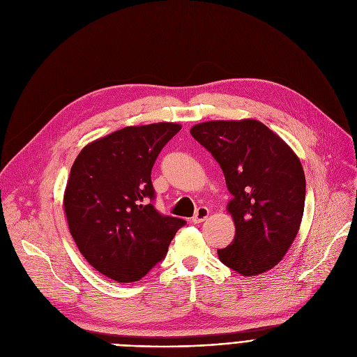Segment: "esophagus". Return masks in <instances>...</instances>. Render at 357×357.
<instances>
[{
    "instance_id": "obj_1",
    "label": "esophagus",
    "mask_w": 357,
    "mask_h": 357,
    "mask_svg": "<svg viewBox=\"0 0 357 357\" xmlns=\"http://www.w3.org/2000/svg\"><path fill=\"white\" fill-rule=\"evenodd\" d=\"M209 213H211V211H209L206 206H200V208H197V211H196L195 216L192 218V222H195V224H200V222H203V220H205V219L209 216Z\"/></svg>"
}]
</instances>
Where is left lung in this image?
I'll return each mask as SVG.
<instances>
[{
	"instance_id": "obj_1",
	"label": "left lung",
	"mask_w": 357,
	"mask_h": 357,
	"mask_svg": "<svg viewBox=\"0 0 357 357\" xmlns=\"http://www.w3.org/2000/svg\"><path fill=\"white\" fill-rule=\"evenodd\" d=\"M225 176L235 238L218 250L225 266L243 276L275 267L289 250L305 206V174L295 152L252 119L212 121L190 129Z\"/></svg>"
}]
</instances>
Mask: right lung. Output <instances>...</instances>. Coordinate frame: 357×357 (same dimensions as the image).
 Wrapping results in <instances>:
<instances>
[{"mask_svg":"<svg viewBox=\"0 0 357 357\" xmlns=\"http://www.w3.org/2000/svg\"><path fill=\"white\" fill-rule=\"evenodd\" d=\"M177 123L128 126L84 148L66 183L63 208L86 260L119 283L142 279L185 220L160 213L151 172Z\"/></svg>","mask_w":357,"mask_h":357,"instance_id":"add662e5","label":"right lung"}]
</instances>
